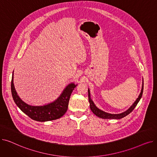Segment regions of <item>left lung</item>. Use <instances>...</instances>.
<instances>
[{"label": "left lung", "mask_w": 157, "mask_h": 157, "mask_svg": "<svg viewBox=\"0 0 157 157\" xmlns=\"http://www.w3.org/2000/svg\"><path fill=\"white\" fill-rule=\"evenodd\" d=\"M143 87H144V81H143V85H142V89L141 93H140L138 98L136 99V101L134 102V104L132 105L129 109H128L126 111L120 113V114H110L106 112H104L101 109L97 108V106L95 105L93 101L92 100V98H90V90H88V101L90 103V109L94 113V114H95L97 117H99L102 119H121L123 117H126L127 115L130 114L132 111L134 110V109L136 108V106L139 102L140 99L143 95Z\"/></svg>", "instance_id": "8db88e82"}]
</instances>
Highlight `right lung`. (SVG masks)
Instances as JSON below:
<instances>
[{
  "mask_svg": "<svg viewBox=\"0 0 157 157\" xmlns=\"http://www.w3.org/2000/svg\"><path fill=\"white\" fill-rule=\"evenodd\" d=\"M11 80V93L13 100L18 108L31 119L38 121H47L59 119L67 111L71 95L77 85L72 83L63 90L60 97L55 101L43 105H30L23 102L17 94Z\"/></svg>",
  "mask_w": 157,
  "mask_h": 157,
  "instance_id": "1",
  "label": "right lung"
}]
</instances>
